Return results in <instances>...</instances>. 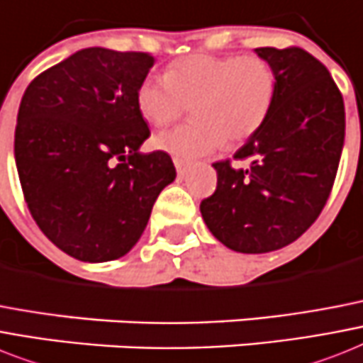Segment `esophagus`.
<instances>
[{
    "label": "esophagus",
    "instance_id": "1",
    "mask_svg": "<svg viewBox=\"0 0 363 363\" xmlns=\"http://www.w3.org/2000/svg\"><path fill=\"white\" fill-rule=\"evenodd\" d=\"M173 164H175L177 173H179V177H182V175H184V173L188 172V162L181 160V158H173Z\"/></svg>",
    "mask_w": 363,
    "mask_h": 363
}]
</instances>
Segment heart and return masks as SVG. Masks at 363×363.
Instances as JSON below:
<instances>
[{
	"mask_svg": "<svg viewBox=\"0 0 363 363\" xmlns=\"http://www.w3.org/2000/svg\"><path fill=\"white\" fill-rule=\"evenodd\" d=\"M272 65L259 55L191 54L149 76L138 89V108L152 126L175 123L188 104L194 121L156 135V147L191 160L222 145L250 140L264 125L276 99Z\"/></svg>",
	"mask_w": 363,
	"mask_h": 363,
	"instance_id": "heart-1",
	"label": "heart"
}]
</instances>
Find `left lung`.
I'll use <instances>...</instances> for the list:
<instances>
[{
    "label": "left lung",
    "mask_w": 363,
    "mask_h": 363,
    "mask_svg": "<svg viewBox=\"0 0 363 363\" xmlns=\"http://www.w3.org/2000/svg\"><path fill=\"white\" fill-rule=\"evenodd\" d=\"M255 52L278 79L272 110L233 156L250 167L214 162L216 190L199 207L212 235L242 253L284 248L311 228L334 186L345 140L343 96L319 59L298 46Z\"/></svg>",
    "instance_id": "8db88e82"
}]
</instances>
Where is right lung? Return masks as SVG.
Instances as JSON below:
<instances>
[{
  "instance_id": "right-lung-1",
  "label": "right lung",
  "mask_w": 363,
  "mask_h": 363,
  "mask_svg": "<svg viewBox=\"0 0 363 363\" xmlns=\"http://www.w3.org/2000/svg\"><path fill=\"white\" fill-rule=\"evenodd\" d=\"M147 52L79 50L28 85L14 130L23 199L40 231L70 257H123L175 179L172 156L138 152L151 135L138 89Z\"/></svg>"
}]
</instances>
